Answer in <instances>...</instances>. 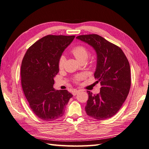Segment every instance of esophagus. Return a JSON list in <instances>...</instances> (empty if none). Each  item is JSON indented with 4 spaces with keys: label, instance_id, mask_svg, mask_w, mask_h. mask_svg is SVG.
<instances>
[{
    "label": "esophagus",
    "instance_id": "34e87169",
    "mask_svg": "<svg viewBox=\"0 0 149 149\" xmlns=\"http://www.w3.org/2000/svg\"><path fill=\"white\" fill-rule=\"evenodd\" d=\"M79 92H80V91H79V90H74L73 92H72V94H73L74 96H75V95H77Z\"/></svg>",
    "mask_w": 149,
    "mask_h": 149
}]
</instances>
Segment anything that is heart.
Wrapping results in <instances>:
<instances>
[{"instance_id":"1","label":"heart","mask_w":149,"mask_h":149,"mask_svg":"<svg viewBox=\"0 0 149 149\" xmlns=\"http://www.w3.org/2000/svg\"><path fill=\"white\" fill-rule=\"evenodd\" d=\"M71 53L73 54V55L75 57L79 62L82 60H86L87 56L89 55V52L87 49L83 45H77L76 47H74L71 49ZM65 60V57L63 55L61 56L58 61V67L59 68H62L64 65ZM82 78L81 75H77V77L75 78V81L76 82L79 81Z\"/></svg>"}]
</instances>
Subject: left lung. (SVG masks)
Here are the masks:
<instances>
[{
	"mask_svg": "<svg viewBox=\"0 0 149 149\" xmlns=\"http://www.w3.org/2000/svg\"><path fill=\"white\" fill-rule=\"evenodd\" d=\"M76 38L91 46L96 52L94 77L101 86L97 94L87 91L89 99L86 112L98 120L108 119L119 111L129 93L131 76L128 60L120 47L100 35H81Z\"/></svg>",
	"mask_w": 149,
	"mask_h": 149,
	"instance_id": "obj_1",
	"label": "left lung"
}]
</instances>
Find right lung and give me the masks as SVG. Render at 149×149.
Instances as JSON below:
<instances>
[{
	"label": "right lung",
	"instance_id": "right-lung-1",
	"mask_svg": "<svg viewBox=\"0 0 149 149\" xmlns=\"http://www.w3.org/2000/svg\"><path fill=\"white\" fill-rule=\"evenodd\" d=\"M74 38L46 36L30 47L22 59V88L32 111L43 120L50 121L62 116L72 97L67 90H55L53 84L60 56Z\"/></svg>",
	"mask_w": 149,
	"mask_h": 149
}]
</instances>
